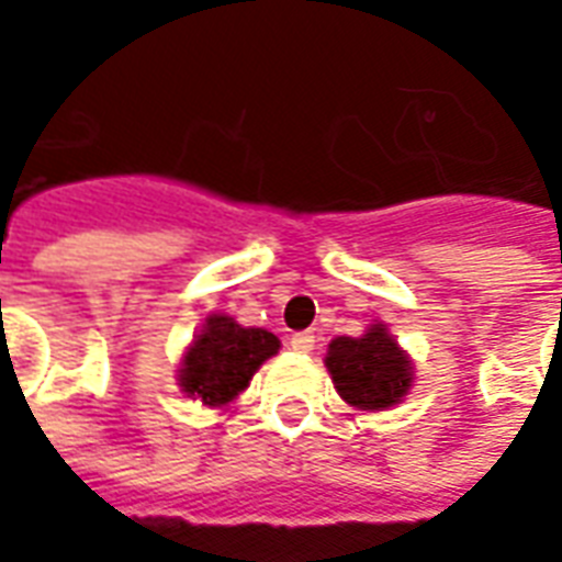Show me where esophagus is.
I'll return each mask as SVG.
<instances>
[{
  "label": "esophagus",
  "mask_w": 562,
  "mask_h": 562,
  "mask_svg": "<svg viewBox=\"0 0 562 562\" xmlns=\"http://www.w3.org/2000/svg\"><path fill=\"white\" fill-rule=\"evenodd\" d=\"M292 349L294 352H313L316 349V334L313 330H301V334H292Z\"/></svg>",
  "instance_id": "esophagus-1"
}]
</instances>
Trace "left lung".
Returning a JSON list of instances; mask_svg holds the SVG:
<instances>
[{
	"mask_svg": "<svg viewBox=\"0 0 562 562\" xmlns=\"http://www.w3.org/2000/svg\"><path fill=\"white\" fill-rule=\"evenodd\" d=\"M325 367L342 401L367 413L397 406L413 385V361L382 322L370 325L364 337L330 340Z\"/></svg>",
	"mask_w": 562,
	"mask_h": 562,
	"instance_id": "1",
	"label": "left lung"
}]
</instances>
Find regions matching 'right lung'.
<instances>
[{
    "mask_svg": "<svg viewBox=\"0 0 562 562\" xmlns=\"http://www.w3.org/2000/svg\"><path fill=\"white\" fill-rule=\"evenodd\" d=\"M280 352L277 334L244 328L225 313H213L204 330L186 349L180 364V389L204 406H225L256 376L270 355Z\"/></svg>",
    "mask_w": 562,
    "mask_h": 562,
    "instance_id": "add662e5",
    "label": "right lung"
}]
</instances>
